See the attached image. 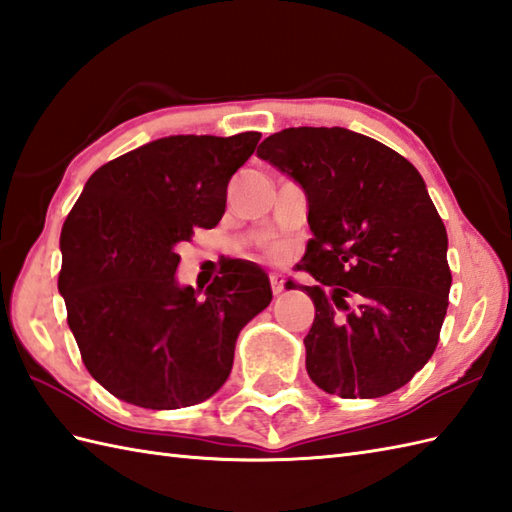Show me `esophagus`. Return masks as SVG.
<instances>
[{
	"instance_id": "esophagus-1",
	"label": "esophagus",
	"mask_w": 512,
	"mask_h": 512,
	"mask_svg": "<svg viewBox=\"0 0 512 512\" xmlns=\"http://www.w3.org/2000/svg\"><path fill=\"white\" fill-rule=\"evenodd\" d=\"M269 282H271V291H274L276 295H278L282 289H285V287H282V282H285V280H282L280 274H271V276H269Z\"/></svg>"
}]
</instances>
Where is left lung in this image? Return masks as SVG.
<instances>
[{
  "mask_svg": "<svg viewBox=\"0 0 512 512\" xmlns=\"http://www.w3.org/2000/svg\"><path fill=\"white\" fill-rule=\"evenodd\" d=\"M256 155L298 184L313 238L300 269L315 320L306 372L328 394L377 399L431 359L451 289L445 223L403 155L344 127H291Z\"/></svg>",
  "mask_w": 512,
  "mask_h": 512,
  "instance_id": "obj_1",
  "label": "left lung"
}]
</instances>
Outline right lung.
<instances>
[{"instance_id":"right-lung-1","label":"right lung","mask_w":512,"mask_h":512,"mask_svg":"<svg viewBox=\"0 0 512 512\" xmlns=\"http://www.w3.org/2000/svg\"><path fill=\"white\" fill-rule=\"evenodd\" d=\"M260 133L168 135L100 166L65 219L59 293L89 374L146 410L197 405L232 372L269 276L230 260L206 291L179 285L177 247L217 225Z\"/></svg>"}]
</instances>
